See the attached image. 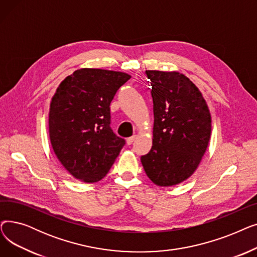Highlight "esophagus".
Returning a JSON list of instances; mask_svg holds the SVG:
<instances>
[{"label": "esophagus", "mask_w": 257, "mask_h": 257, "mask_svg": "<svg viewBox=\"0 0 257 257\" xmlns=\"http://www.w3.org/2000/svg\"><path fill=\"white\" fill-rule=\"evenodd\" d=\"M136 139H137V136H132V137L128 138V139H127V144H128V145H131L134 141H136Z\"/></svg>", "instance_id": "esophagus-1"}]
</instances>
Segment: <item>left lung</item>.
I'll list each match as a JSON object with an SVG mask.
<instances>
[{
	"instance_id": "left-lung-1",
	"label": "left lung",
	"mask_w": 257,
	"mask_h": 257,
	"mask_svg": "<svg viewBox=\"0 0 257 257\" xmlns=\"http://www.w3.org/2000/svg\"><path fill=\"white\" fill-rule=\"evenodd\" d=\"M146 74L152 86L153 145L141 161L153 183L176 185L192 176L207 149L210 112L201 91L183 74Z\"/></svg>"
}]
</instances>
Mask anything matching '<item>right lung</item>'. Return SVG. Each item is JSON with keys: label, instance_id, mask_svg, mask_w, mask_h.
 <instances>
[{"label": "right lung", "instance_id": "1", "mask_svg": "<svg viewBox=\"0 0 257 257\" xmlns=\"http://www.w3.org/2000/svg\"><path fill=\"white\" fill-rule=\"evenodd\" d=\"M131 78L121 72L80 69L54 94L49 133L54 153L72 176L93 183L106 176L125 140L110 128V103Z\"/></svg>", "mask_w": 257, "mask_h": 257}]
</instances>
